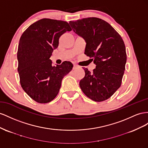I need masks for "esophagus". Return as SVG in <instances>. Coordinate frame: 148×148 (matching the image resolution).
Wrapping results in <instances>:
<instances>
[{
	"mask_svg": "<svg viewBox=\"0 0 148 148\" xmlns=\"http://www.w3.org/2000/svg\"><path fill=\"white\" fill-rule=\"evenodd\" d=\"M77 67H78V66H77V65H74V66H73V69H76V68H77Z\"/></svg>",
	"mask_w": 148,
	"mask_h": 148,
	"instance_id": "34e87169",
	"label": "esophagus"
}]
</instances>
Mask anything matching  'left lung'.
<instances>
[{"label": "left lung", "mask_w": 148, "mask_h": 148, "mask_svg": "<svg viewBox=\"0 0 148 148\" xmlns=\"http://www.w3.org/2000/svg\"><path fill=\"white\" fill-rule=\"evenodd\" d=\"M69 24L85 39L84 54L96 65L92 72L84 67L85 76L80 81V87L87 97L102 102L121 86L126 62L124 41L110 25L99 18L70 21Z\"/></svg>", "instance_id": "1"}]
</instances>
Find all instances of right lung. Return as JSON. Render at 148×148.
<instances>
[{
    "label": "right lung",
    "instance_id": "right-lung-1",
    "mask_svg": "<svg viewBox=\"0 0 148 148\" xmlns=\"http://www.w3.org/2000/svg\"><path fill=\"white\" fill-rule=\"evenodd\" d=\"M71 30L64 21L43 18L32 24L20 37L17 51L20 84L38 103H46L55 98L63 77L73 69L69 61L54 66L49 59L60 36Z\"/></svg>",
    "mask_w": 148,
    "mask_h": 148
}]
</instances>
